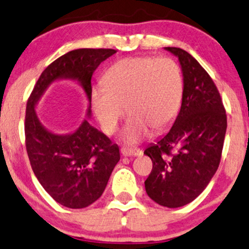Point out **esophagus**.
<instances>
[{
  "label": "esophagus",
  "mask_w": 249,
  "mask_h": 249,
  "mask_svg": "<svg viewBox=\"0 0 249 249\" xmlns=\"http://www.w3.org/2000/svg\"><path fill=\"white\" fill-rule=\"evenodd\" d=\"M121 153L123 156H141L142 152L139 148H122Z\"/></svg>",
  "instance_id": "34e87169"
}]
</instances>
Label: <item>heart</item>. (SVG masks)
<instances>
[{
	"mask_svg": "<svg viewBox=\"0 0 249 249\" xmlns=\"http://www.w3.org/2000/svg\"><path fill=\"white\" fill-rule=\"evenodd\" d=\"M90 89V107L102 131L112 134L130 111L119 139L137 144L168 126L180 108L184 80L178 63L170 57H127L116 62Z\"/></svg>",
	"mask_w": 249,
	"mask_h": 249,
	"instance_id": "b5f03b06",
	"label": "heart"
}]
</instances>
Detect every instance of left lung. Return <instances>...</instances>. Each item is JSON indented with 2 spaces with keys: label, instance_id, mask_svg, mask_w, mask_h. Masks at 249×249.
Returning <instances> with one entry per match:
<instances>
[{
  "label": "left lung",
  "instance_id": "obj_1",
  "mask_svg": "<svg viewBox=\"0 0 249 249\" xmlns=\"http://www.w3.org/2000/svg\"><path fill=\"white\" fill-rule=\"evenodd\" d=\"M164 49L180 65L181 107L171 128L144 150L153 162L144 188L160 206L178 208L196 199L216 174L228 123L217 87L199 62L180 48Z\"/></svg>",
  "mask_w": 249,
  "mask_h": 249
}]
</instances>
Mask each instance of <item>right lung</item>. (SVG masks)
Returning a JSON list of instances; mask_svg holds the SVG:
<instances>
[{
    "label": "right lung",
    "instance_id": "add662e5",
    "mask_svg": "<svg viewBox=\"0 0 249 249\" xmlns=\"http://www.w3.org/2000/svg\"><path fill=\"white\" fill-rule=\"evenodd\" d=\"M115 53L114 49L71 50L46 68L27 101L25 138L31 166L47 193L68 208H85L101 196L121 159L119 148L87 120L70 134H55L40 123L36 107L50 84L74 81L88 97L89 119L92 75Z\"/></svg>",
    "mask_w": 249,
    "mask_h": 249
}]
</instances>
